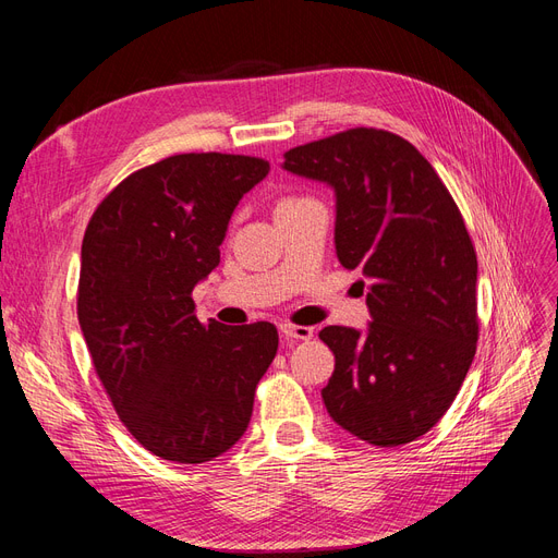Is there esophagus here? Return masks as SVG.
<instances>
[{"mask_svg": "<svg viewBox=\"0 0 558 558\" xmlns=\"http://www.w3.org/2000/svg\"><path fill=\"white\" fill-rule=\"evenodd\" d=\"M279 330H281V335L289 337V340H312V337H314V328H310V326L281 324Z\"/></svg>", "mask_w": 558, "mask_h": 558, "instance_id": "34e87169", "label": "esophagus"}]
</instances>
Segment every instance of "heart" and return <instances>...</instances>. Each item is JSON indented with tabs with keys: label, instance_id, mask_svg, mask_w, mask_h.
Returning a JSON list of instances; mask_svg holds the SVG:
<instances>
[{
	"label": "heart",
	"instance_id": "1",
	"mask_svg": "<svg viewBox=\"0 0 558 558\" xmlns=\"http://www.w3.org/2000/svg\"><path fill=\"white\" fill-rule=\"evenodd\" d=\"M283 202H286V199H283Z\"/></svg>",
	"mask_w": 558,
	"mask_h": 558
}]
</instances>
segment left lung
<instances>
[{"instance_id":"8db88e82","label":"left lung","mask_w":558,"mask_h":558,"mask_svg":"<svg viewBox=\"0 0 558 558\" xmlns=\"http://www.w3.org/2000/svg\"><path fill=\"white\" fill-rule=\"evenodd\" d=\"M335 193V251L367 289L365 330L318 332L335 353L320 391L337 426L408 445L449 410L477 349V256L433 165L398 134L356 128L283 154Z\"/></svg>"}]
</instances>
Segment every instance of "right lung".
<instances>
[{"label": "right lung", "instance_id": "right-lung-1", "mask_svg": "<svg viewBox=\"0 0 558 558\" xmlns=\"http://www.w3.org/2000/svg\"><path fill=\"white\" fill-rule=\"evenodd\" d=\"M267 172L248 156L165 158L118 183L86 228L83 340L125 428L165 461L207 463L238 445L277 356L272 324L202 326L191 298L221 263L234 207Z\"/></svg>", "mask_w": 558, "mask_h": 558}]
</instances>
